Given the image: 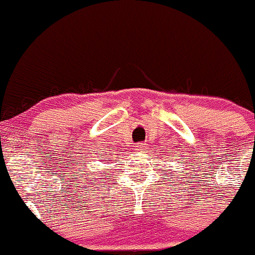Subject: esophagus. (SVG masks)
Here are the masks:
<instances>
[{
	"mask_svg": "<svg viewBox=\"0 0 255 255\" xmlns=\"http://www.w3.org/2000/svg\"><path fill=\"white\" fill-rule=\"evenodd\" d=\"M144 148H145V144L144 143H139L137 145V150L138 151H142V150H144Z\"/></svg>",
	"mask_w": 255,
	"mask_h": 255,
	"instance_id": "1",
	"label": "esophagus"
}]
</instances>
